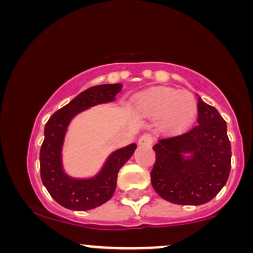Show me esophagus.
<instances>
[{"label": "esophagus", "mask_w": 253, "mask_h": 253, "mask_svg": "<svg viewBox=\"0 0 253 253\" xmlns=\"http://www.w3.org/2000/svg\"><path fill=\"white\" fill-rule=\"evenodd\" d=\"M138 144L140 145V146H151V145L153 144L152 135L149 134V133H145V134H143L139 138Z\"/></svg>", "instance_id": "esophagus-1"}]
</instances>
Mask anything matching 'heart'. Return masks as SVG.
Listing matches in <instances>:
<instances>
[{"mask_svg": "<svg viewBox=\"0 0 253 253\" xmlns=\"http://www.w3.org/2000/svg\"><path fill=\"white\" fill-rule=\"evenodd\" d=\"M136 106L144 115L158 118V127L168 134H178L196 120L199 104L189 91L168 86L146 90L136 97Z\"/></svg>", "mask_w": 253, "mask_h": 253, "instance_id": "b5f03b06", "label": "heart"}]
</instances>
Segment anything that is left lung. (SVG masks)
Here are the masks:
<instances>
[{"label":"left lung","mask_w":253,"mask_h":253,"mask_svg":"<svg viewBox=\"0 0 253 253\" xmlns=\"http://www.w3.org/2000/svg\"><path fill=\"white\" fill-rule=\"evenodd\" d=\"M199 100L197 125L187 133L165 138L153 146V189L162 199L183 206L210 202L227 182L231 144L219 112Z\"/></svg>","instance_id":"obj_1"}]
</instances>
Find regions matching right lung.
<instances>
[{"label": "right lung", "mask_w": 253, "mask_h": 253, "mask_svg": "<svg viewBox=\"0 0 253 253\" xmlns=\"http://www.w3.org/2000/svg\"><path fill=\"white\" fill-rule=\"evenodd\" d=\"M120 83L101 84L84 90L66 106L54 113L45 125L40 149V176L52 199L71 211H89L106 203L117 188L119 170L130 158L136 144L113 151L95 176L76 178L63 167V146L71 120L84 110L115 101Z\"/></svg>", "instance_id": "obj_1"}]
</instances>
